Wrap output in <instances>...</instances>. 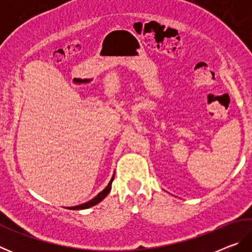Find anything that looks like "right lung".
<instances>
[{
  "label": "right lung",
  "instance_id": "right-lung-1",
  "mask_svg": "<svg viewBox=\"0 0 252 252\" xmlns=\"http://www.w3.org/2000/svg\"><path fill=\"white\" fill-rule=\"evenodd\" d=\"M113 179H114V176H113L112 179H111V180H110L109 185L105 187V189L102 190L99 194L95 195V197L93 198L92 200H90V201H88V202H85V203H82V204H79V206H75V207H69V208H66V209H70V210H82V209H88V208L95 206V204L101 202L102 200H103V199L106 197V195L109 194L110 190H111V186H112Z\"/></svg>",
  "mask_w": 252,
  "mask_h": 252
}]
</instances>
